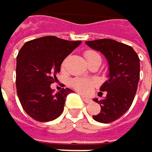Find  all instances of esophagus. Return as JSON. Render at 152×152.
Masks as SVG:
<instances>
[{"instance_id":"1","label":"esophagus","mask_w":152,"mask_h":152,"mask_svg":"<svg viewBox=\"0 0 152 152\" xmlns=\"http://www.w3.org/2000/svg\"><path fill=\"white\" fill-rule=\"evenodd\" d=\"M82 97V99L86 102V103L89 104L92 102V99H88V98H86V97H84V96H81Z\"/></svg>"}]
</instances>
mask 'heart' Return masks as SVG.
Segmentation results:
<instances>
[{
    "mask_svg": "<svg viewBox=\"0 0 152 152\" xmlns=\"http://www.w3.org/2000/svg\"><path fill=\"white\" fill-rule=\"evenodd\" d=\"M84 56H85V58H86L87 62L97 60V59L101 60L99 54L94 50H86L84 53ZM65 66H66V60L63 61V63H62V66L65 67ZM70 85L71 86L73 89H75L77 92H79L81 94L87 95V94H90L93 91V89L97 86V82L95 81L94 80H92V79L77 77V78H74V79L71 80Z\"/></svg>",
    "mask_w": 152,
    "mask_h": 152,
    "instance_id": "1",
    "label": "heart"
}]
</instances>
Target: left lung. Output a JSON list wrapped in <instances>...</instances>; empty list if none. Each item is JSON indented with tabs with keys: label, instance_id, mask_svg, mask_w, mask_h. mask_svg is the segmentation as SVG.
<instances>
[{
	"label": "left lung",
	"instance_id": "8db88e82",
	"mask_svg": "<svg viewBox=\"0 0 152 152\" xmlns=\"http://www.w3.org/2000/svg\"><path fill=\"white\" fill-rule=\"evenodd\" d=\"M91 48L102 53L109 63V79L102 85L99 96L106 97L93 101L100 104V113L94 120L109 124L121 118L129 110L135 98L140 77L139 58L133 48L112 39L86 41Z\"/></svg>",
	"mask_w": 152,
	"mask_h": 152
}]
</instances>
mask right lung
Instances as JSON below:
<instances>
[{
  "label": "right lung",
  "mask_w": 152,
  "mask_h": 152,
  "mask_svg": "<svg viewBox=\"0 0 152 152\" xmlns=\"http://www.w3.org/2000/svg\"><path fill=\"white\" fill-rule=\"evenodd\" d=\"M81 44L56 36H44L26 42L17 55L16 89L22 108L32 118L48 122L60 117L66 96L72 92L62 88L53 93L51 84L71 53Z\"/></svg>",
  "instance_id": "obj_1"
}]
</instances>
